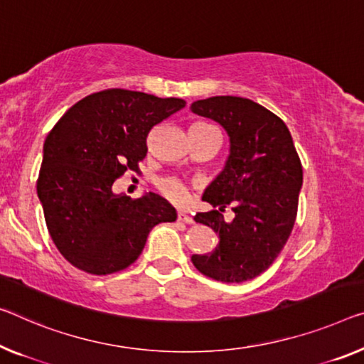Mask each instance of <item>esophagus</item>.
<instances>
[{
	"instance_id": "obj_1",
	"label": "esophagus",
	"mask_w": 364,
	"mask_h": 364,
	"mask_svg": "<svg viewBox=\"0 0 364 364\" xmlns=\"http://www.w3.org/2000/svg\"><path fill=\"white\" fill-rule=\"evenodd\" d=\"M177 220L182 221V223H187V225H192V223H193V218L190 216V215H187V213H183V211H178Z\"/></svg>"
}]
</instances>
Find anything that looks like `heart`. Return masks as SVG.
<instances>
[{"label":"heart","mask_w":364,"mask_h":364,"mask_svg":"<svg viewBox=\"0 0 364 364\" xmlns=\"http://www.w3.org/2000/svg\"><path fill=\"white\" fill-rule=\"evenodd\" d=\"M158 186H159L161 193H163L166 198H169L171 201L182 203V201L187 198V188L181 181H178V178H174V177L163 178V181H159Z\"/></svg>","instance_id":"1"}]
</instances>
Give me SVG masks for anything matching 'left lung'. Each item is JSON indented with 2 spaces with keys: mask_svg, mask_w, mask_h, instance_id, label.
<instances>
[{
  "mask_svg": "<svg viewBox=\"0 0 364 364\" xmlns=\"http://www.w3.org/2000/svg\"><path fill=\"white\" fill-rule=\"evenodd\" d=\"M190 110L218 122L229 136L225 169L203 193L215 210L195 215L220 242L213 252L192 255V262L218 282H247L273 264L293 231L303 166L284 122L254 100L215 96ZM229 203L235 220L226 223L222 211Z\"/></svg>",
  "mask_w": 364,
  "mask_h": 364,
  "instance_id": "left-lung-1",
  "label": "left lung"
}]
</instances>
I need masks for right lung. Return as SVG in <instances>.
Returning a JSON list of instances; mask_svg holds the SVG:
<instances>
[{"label":"right lung","mask_w":364,"mask_h":364,"mask_svg":"<svg viewBox=\"0 0 364 364\" xmlns=\"http://www.w3.org/2000/svg\"><path fill=\"white\" fill-rule=\"evenodd\" d=\"M186 107V100L105 89L81 99L43 143L37 195L50 236L71 265L92 275L124 270L143 252L151 229L176 221L158 193L132 200L112 190L138 171L151 128Z\"/></svg>","instance_id":"obj_1"}]
</instances>
